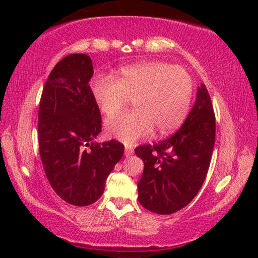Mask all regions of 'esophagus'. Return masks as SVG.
<instances>
[{
  "instance_id": "obj_1",
  "label": "esophagus",
  "mask_w": 258,
  "mask_h": 258,
  "mask_svg": "<svg viewBox=\"0 0 258 258\" xmlns=\"http://www.w3.org/2000/svg\"><path fill=\"white\" fill-rule=\"evenodd\" d=\"M133 154H134V150L132 149V148H125V150H124V155H125V157L132 156Z\"/></svg>"
}]
</instances>
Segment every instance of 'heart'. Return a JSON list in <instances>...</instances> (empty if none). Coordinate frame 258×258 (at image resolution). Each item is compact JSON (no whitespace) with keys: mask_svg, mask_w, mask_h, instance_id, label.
<instances>
[{"mask_svg":"<svg viewBox=\"0 0 258 258\" xmlns=\"http://www.w3.org/2000/svg\"><path fill=\"white\" fill-rule=\"evenodd\" d=\"M89 87L95 103L107 116L133 98L134 110L112 116L104 123L107 135L125 144L148 137L154 128L158 134L178 128L188 115L194 93L188 72L162 61L123 67L115 79L95 75Z\"/></svg>","mask_w":258,"mask_h":258,"instance_id":"obj_1","label":"heart"}]
</instances>
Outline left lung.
I'll list each match as a JSON object with an SVG mask.
<instances>
[{"instance_id": "8db88e82", "label": "left lung", "mask_w": 258, "mask_h": 258, "mask_svg": "<svg viewBox=\"0 0 258 258\" xmlns=\"http://www.w3.org/2000/svg\"><path fill=\"white\" fill-rule=\"evenodd\" d=\"M216 122L207 87L197 88L196 101L181 128L161 142L140 146L144 163L137 189L146 209L170 215L191 202L206 179L215 144Z\"/></svg>"}]
</instances>
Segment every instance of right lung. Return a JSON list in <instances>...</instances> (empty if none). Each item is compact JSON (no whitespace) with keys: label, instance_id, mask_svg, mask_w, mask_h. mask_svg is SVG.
<instances>
[{"label":"right lung","instance_id":"add662e5","mask_svg":"<svg viewBox=\"0 0 258 258\" xmlns=\"http://www.w3.org/2000/svg\"><path fill=\"white\" fill-rule=\"evenodd\" d=\"M94 68L86 54L66 56L51 70L38 108L41 161L54 191L77 207L102 196L105 181L124 153L117 141L98 143L100 109L90 94Z\"/></svg>","mask_w":258,"mask_h":258}]
</instances>
